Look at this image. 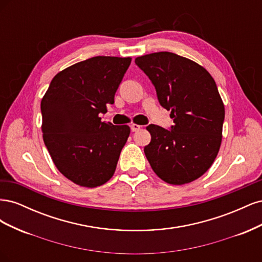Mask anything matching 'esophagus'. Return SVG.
Returning a JSON list of instances; mask_svg holds the SVG:
<instances>
[{
  "label": "esophagus",
  "instance_id": "34e87169",
  "mask_svg": "<svg viewBox=\"0 0 262 262\" xmlns=\"http://www.w3.org/2000/svg\"><path fill=\"white\" fill-rule=\"evenodd\" d=\"M130 128H131V131H132V132H137V131H139V130L141 129V125L133 123V124L130 125Z\"/></svg>",
  "mask_w": 262,
  "mask_h": 262
}]
</instances>
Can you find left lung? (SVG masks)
Segmentation results:
<instances>
[{
    "instance_id": "8db88e82",
    "label": "left lung",
    "mask_w": 262,
    "mask_h": 262,
    "mask_svg": "<svg viewBox=\"0 0 262 262\" xmlns=\"http://www.w3.org/2000/svg\"><path fill=\"white\" fill-rule=\"evenodd\" d=\"M154 85L162 107L173 125L166 130L149 124L144 147L156 175L171 185L191 182L207 171L219 153L225 117L215 81L198 63L171 52H155L136 59Z\"/></svg>"
}]
</instances>
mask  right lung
<instances>
[{
	"label": "right lung",
	"mask_w": 262,
	"mask_h": 262,
	"mask_svg": "<svg viewBox=\"0 0 262 262\" xmlns=\"http://www.w3.org/2000/svg\"><path fill=\"white\" fill-rule=\"evenodd\" d=\"M131 58L94 57L55 75L41 100L42 138L54 165L74 184L94 188L113 177L128 125L101 122Z\"/></svg>",
	"instance_id": "obj_1"
}]
</instances>
